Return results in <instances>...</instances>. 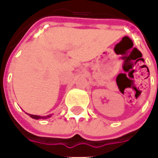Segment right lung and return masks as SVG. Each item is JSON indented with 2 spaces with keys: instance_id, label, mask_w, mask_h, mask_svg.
I'll return each instance as SVG.
<instances>
[{
  "instance_id": "right-lung-1",
  "label": "right lung",
  "mask_w": 158,
  "mask_h": 158,
  "mask_svg": "<svg viewBox=\"0 0 158 158\" xmlns=\"http://www.w3.org/2000/svg\"><path fill=\"white\" fill-rule=\"evenodd\" d=\"M28 115L31 117L32 118L34 119H46L48 118H51L52 115H47V116H39V115H33V114H29V113H27Z\"/></svg>"
}]
</instances>
